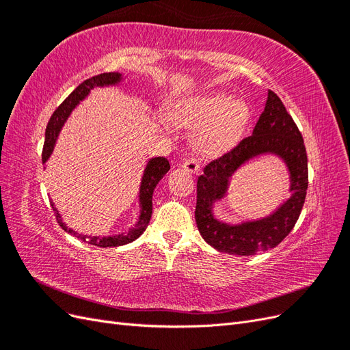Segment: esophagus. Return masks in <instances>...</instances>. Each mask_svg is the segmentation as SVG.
<instances>
[{"label":"esophagus","instance_id":"obj_1","mask_svg":"<svg viewBox=\"0 0 350 350\" xmlns=\"http://www.w3.org/2000/svg\"><path fill=\"white\" fill-rule=\"evenodd\" d=\"M181 166L185 169V171H188V172H191V174H194V172H197L198 169H200V163L196 161V159H193V157H189V159H185V161L181 163Z\"/></svg>","mask_w":350,"mask_h":350}]
</instances>
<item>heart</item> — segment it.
<instances>
[{"label":"heart","instance_id":"heart-1","mask_svg":"<svg viewBox=\"0 0 350 350\" xmlns=\"http://www.w3.org/2000/svg\"><path fill=\"white\" fill-rule=\"evenodd\" d=\"M174 118L181 125L197 126L193 135L197 152L217 156L239 140L248 121V108L225 92H207L183 102Z\"/></svg>","mask_w":350,"mask_h":350}]
</instances>
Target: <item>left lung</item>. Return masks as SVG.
I'll list each match as a JSON object with an SVG mask.
<instances>
[{"label":"left lung","mask_w":350,"mask_h":350,"mask_svg":"<svg viewBox=\"0 0 350 350\" xmlns=\"http://www.w3.org/2000/svg\"><path fill=\"white\" fill-rule=\"evenodd\" d=\"M276 154L288 166L293 196L270 217L229 226L213 216V203L223 198L228 178L250 158ZM308 188V159L302 134L274 92L269 90L266 108L251 135L234 149L204 166L197 181L196 221L203 239L220 252L254 256L278 247L298 220Z\"/></svg>","instance_id":"8db88e82"}]
</instances>
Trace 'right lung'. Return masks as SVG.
<instances>
[{"label": "right lung", "instance_id": "obj_1", "mask_svg": "<svg viewBox=\"0 0 350 350\" xmlns=\"http://www.w3.org/2000/svg\"><path fill=\"white\" fill-rule=\"evenodd\" d=\"M122 80V76L120 72H103L98 74L92 79L84 80L81 84L74 89L68 98L62 102L59 107L55 109V112L52 113L49 118V122L46 125V131H45V144H44V150H42V162H46L48 157L51 156L52 150H54V146L57 142V137L62 129V125L67 121L70 116L71 111L77 107L80 100L88 96L90 90L93 88H103V86H115ZM171 169V165H169L166 157H153L147 163L144 174L142 178V185H140V216L139 220L133 229H130L129 234H121L116 237H107V238H100V237H88V235H79L76 230H72L67 228V225L62 221L61 215L58 213V210L54 207V203L51 201V206L55 211V217L58 220L59 226L64 229L68 234L80 238L81 241L90 243V245L94 247H102V248H108V247H121L125 245V243H130L139 238L143 232L146 230L147 225H149L150 217H152V210H153V203H152V197L153 191L157 185V183L165 176V174Z\"/></svg>", "mask_w": 350, "mask_h": 350}]
</instances>
